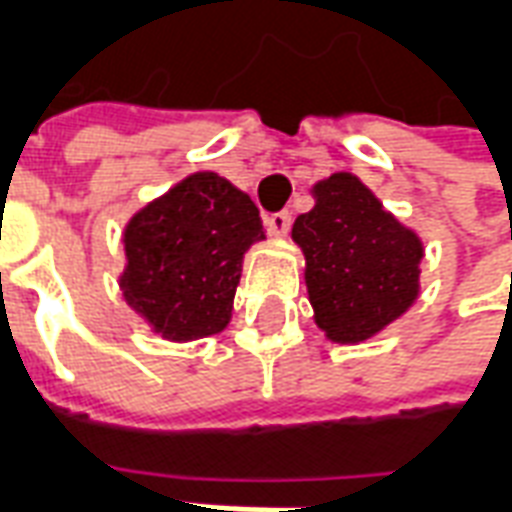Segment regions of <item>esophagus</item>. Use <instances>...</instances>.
Segmentation results:
<instances>
[{"label":"esophagus","mask_w":512,"mask_h":512,"mask_svg":"<svg viewBox=\"0 0 512 512\" xmlns=\"http://www.w3.org/2000/svg\"><path fill=\"white\" fill-rule=\"evenodd\" d=\"M290 222H293L290 211H274V213H268V216H266V227L274 235H288Z\"/></svg>","instance_id":"obj_1"}]
</instances>
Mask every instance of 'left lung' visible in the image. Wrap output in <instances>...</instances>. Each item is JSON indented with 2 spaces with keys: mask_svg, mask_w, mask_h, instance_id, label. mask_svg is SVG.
<instances>
[{
  "mask_svg": "<svg viewBox=\"0 0 512 512\" xmlns=\"http://www.w3.org/2000/svg\"><path fill=\"white\" fill-rule=\"evenodd\" d=\"M315 197L293 224L315 321L334 343H362L417 299L422 244L348 172L318 183Z\"/></svg>",
  "mask_w": 512,
  "mask_h": 512,
  "instance_id": "obj_1",
  "label": "left lung"
}]
</instances>
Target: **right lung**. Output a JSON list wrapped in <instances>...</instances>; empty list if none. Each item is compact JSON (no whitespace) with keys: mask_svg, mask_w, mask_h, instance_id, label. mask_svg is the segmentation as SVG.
I'll return each instance as SVG.
<instances>
[{"mask_svg":"<svg viewBox=\"0 0 512 512\" xmlns=\"http://www.w3.org/2000/svg\"><path fill=\"white\" fill-rule=\"evenodd\" d=\"M263 238L255 202L216 172H197L128 222L123 296L167 340L222 332L241 257Z\"/></svg>","mask_w":512,"mask_h":512,"instance_id":"obj_1","label":"right lung"}]
</instances>
